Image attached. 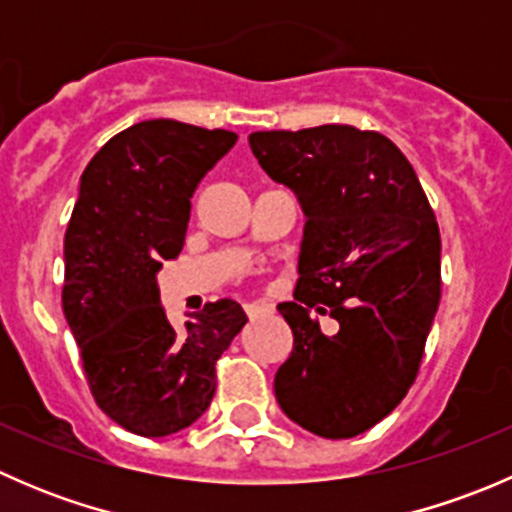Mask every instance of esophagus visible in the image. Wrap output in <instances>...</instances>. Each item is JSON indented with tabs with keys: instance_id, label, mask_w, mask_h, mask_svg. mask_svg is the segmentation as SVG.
<instances>
[{
	"instance_id": "1",
	"label": "esophagus",
	"mask_w": 512,
	"mask_h": 512,
	"mask_svg": "<svg viewBox=\"0 0 512 512\" xmlns=\"http://www.w3.org/2000/svg\"><path fill=\"white\" fill-rule=\"evenodd\" d=\"M245 312L250 319H257V317H267V314H272V307L265 302H247Z\"/></svg>"
}]
</instances>
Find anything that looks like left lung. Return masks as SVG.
Masks as SVG:
<instances>
[{"label":"left lung","instance_id":"left-lung-1","mask_svg":"<svg viewBox=\"0 0 512 512\" xmlns=\"http://www.w3.org/2000/svg\"><path fill=\"white\" fill-rule=\"evenodd\" d=\"M252 156L304 213L297 302L277 304L294 347L275 374L287 418L352 438L414 384L441 299V235L416 170L376 131L327 123L250 133ZM340 322L332 338L311 314Z\"/></svg>","mask_w":512,"mask_h":512}]
</instances>
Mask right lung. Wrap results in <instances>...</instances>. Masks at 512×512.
Returning <instances> with one entry per match:
<instances>
[{
  "mask_svg": "<svg viewBox=\"0 0 512 512\" xmlns=\"http://www.w3.org/2000/svg\"><path fill=\"white\" fill-rule=\"evenodd\" d=\"M235 141L153 118L113 136L81 175L61 302L96 404L136 436H173L208 411L215 361L247 322L225 297L175 329L158 289L163 262L183 250L195 188Z\"/></svg>",
  "mask_w": 512,
  "mask_h": 512,
  "instance_id": "1",
  "label": "right lung"
}]
</instances>
